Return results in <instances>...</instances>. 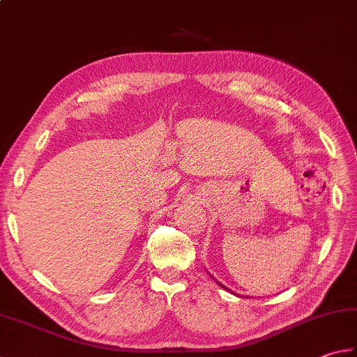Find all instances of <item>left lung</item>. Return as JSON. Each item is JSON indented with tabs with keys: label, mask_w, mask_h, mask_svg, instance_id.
<instances>
[{
	"label": "left lung",
	"mask_w": 357,
	"mask_h": 357,
	"mask_svg": "<svg viewBox=\"0 0 357 357\" xmlns=\"http://www.w3.org/2000/svg\"><path fill=\"white\" fill-rule=\"evenodd\" d=\"M211 278H213V277H211ZM216 283H218V284H219L220 287H224V289H227V291H230V289H228V287H225V286H224V284H222V283H219V281H216ZM234 295H236V294H234ZM238 297H239V295H238Z\"/></svg>",
	"instance_id": "1"
}]
</instances>
